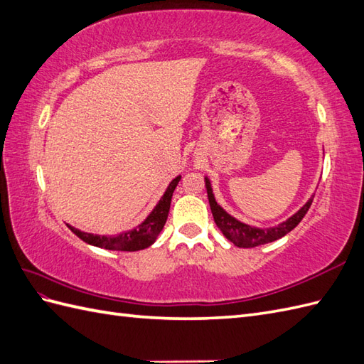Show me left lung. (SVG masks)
I'll list each match as a JSON object with an SVG mask.
<instances>
[{
    "label": "left lung",
    "mask_w": 364,
    "mask_h": 364,
    "mask_svg": "<svg viewBox=\"0 0 364 364\" xmlns=\"http://www.w3.org/2000/svg\"><path fill=\"white\" fill-rule=\"evenodd\" d=\"M205 183H206L209 206H210V210H213L215 225L218 226V230L223 232L225 237L239 248H255V247H259V245H265L284 237L285 234H289L293 228H296L299 225L304 215L307 214L311 201H314V198H310L306 205L298 210V213H294L290 218H287L285 222L279 223L277 226L256 228V226L239 222L237 218H234L232 215L228 214L220 205H217L208 176L205 178Z\"/></svg>",
    "instance_id": "obj_1"
}]
</instances>
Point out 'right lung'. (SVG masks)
I'll use <instances>...</instances> for the list:
<instances>
[{
  "label": "right lung",
  "instance_id": "right-lung-1",
  "mask_svg": "<svg viewBox=\"0 0 364 364\" xmlns=\"http://www.w3.org/2000/svg\"><path fill=\"white\" fill-rule=\"evenodd\" d=\"M180 180L181 176L178 175L176 178L171 181V184L167 186L164 196L158 201V205L147 215L146 220L134 228V230H130L117 235H97V234L83 232L71 225H68V228H70V230L77 235L79 239L92 245V247L116 250V251H139L144 248H149L150 245L156 240L159 232H161V230L166 225L168 209H171L173 191Z\"/></svg>",
  "mask_w": 364,
  "mask_h": 364
}]
</instances>
